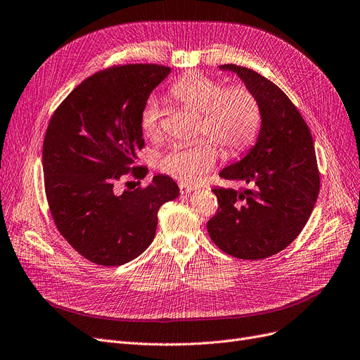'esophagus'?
I'll return each instance as SVG.
<instances>
[{
  "mask_svg": "<svg viewBox=\"0 0 360 360\" xmlns=\"http://www.w3.org/2000/svg\"><path fill=\"white\" fill-rule=\"evenodd\" d=\"M195 188L191 187V185H185V184H179V191L181 194H190L191 191H194Z\"/></svg>",
  "mask_w": 360,
  "mask_h": 360,
  "instance_id": "1",
  "label": "esophagus"
}]
</instances>
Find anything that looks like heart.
I'll return each instance as SVG.
<instances>
[{"label":"heart","instance_id":"b5f03b06","mask_svg":"<svg viewBox=\"0 0 360 360\" xmlns=\"http://www.w3.org/2000/svg\"><path fill=\"white\" fill-rule=\"evenodd\" d=\"M172 98L187 108L200 112V139L190 145H176L162 158L160 169L182 184L200 182L218 160V142L227 154H238L255 141L261 126V105L249 87H225L222 82L205 74H187L170 87ZM141 129L154 136L160 129V110L154 98L145 102Z\"/></svg>","mask_w":360,"mask_h":360}]
</instances>
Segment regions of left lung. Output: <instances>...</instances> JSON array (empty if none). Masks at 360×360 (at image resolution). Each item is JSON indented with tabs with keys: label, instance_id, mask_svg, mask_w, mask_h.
<instances>
[{
	"label": "left lung",
	"instance_id": "left-lung-1",
	"mask_svg": "<svg viewBox=\"0 0 360 360\" xmlns=\"http://www.w3.org/2000/svg\"><path fill=\"white\" fill-rule=\"evenodd\" d=\"M240 77L261 105L257 143L219 176L249 188H214L218 212L207 221L209 236L238 259H264L295 240L307 224L321 188L310 129L297 106L270 79L238 65H221Z\"/></svg>",
	"mask_w": 360,
	"mask_h": 360
}]
</instances>
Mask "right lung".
Masks as SVG:
<instances>
[{"label":"right lung","instance_id":"obj_1","mask_svg":"<svg viewBox=\"0 0 360 360\" xmlns=\"http://www.w3.org/2000/svg\"><path fill=\"white\" fill-rule=\"evenodd\" d=\"M169 66H111L77 86L51 115L43 143L44 187L59 233L79 255L105 267L123 265L151 245L157 212L179 195L176 182L155 175L148 187L117 184L143 148L141 112Z\"/></svg>","mask_w":360,"mask_h":360}]
</instances>
